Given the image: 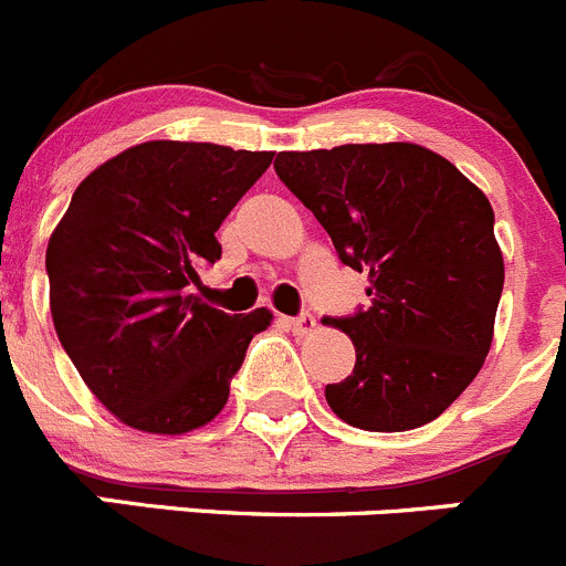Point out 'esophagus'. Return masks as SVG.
<instances>
[{"instance_id": "34e87169", "label": "esophagus", "mask_w": 566, "mask_h": 566, "mask_svg": "<svg viewBox=\"0 0 566 566\" xmlns=\"http://www.w3.org/2000/svg\"><path fill=\"white\" fill-rule=\"evenodd\" d=\"M289 327H292L294 336H311L316 331V319L311 314H300L289 319Z\"/></svg>"}]
</instances>
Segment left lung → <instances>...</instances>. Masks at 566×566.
Listing matches in <instances>:
<instances>
[{
	"label": "left lung",
	"mask_w": 566,
	"mask_h": 566,
	"mask_svg": "<svg viewBox=\"0 0 566 566\" xmlns=\"http://www.w3.org/2000/svg\"><path fill=\"white\" fill-rule=\"evenodd\" d=\"M274 171L342 263L369 272L373 305L325 319L355 347L353 375L327 386V406L378 433L433 422L492 347L505 266L486 193L408 142L280 153Z\"/></svg>",
	"instance_id": "obj_1"
}]
</instances>
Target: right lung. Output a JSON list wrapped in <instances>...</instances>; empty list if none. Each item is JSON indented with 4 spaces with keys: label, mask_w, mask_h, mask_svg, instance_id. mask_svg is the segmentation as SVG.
<instances>
[{
    "label": "right lung",
    "mask_w": 566,
    "mask_h": 566,
    "mask_svg": "<svg viewBox=\"0 0 566 566\" xmlns=\"http://www.w3.org/2000/svg\"><path fill=\"white\" fill-rule=\"evenodd\" d=\"M272 153L144 142L77 186L46 247L57 338L96 400L130 428L177 436L224 408L272 311L224 314L188 294L219 261V224Z\"/></svg>",
    "instance_id": "1"
}]
</instances>
